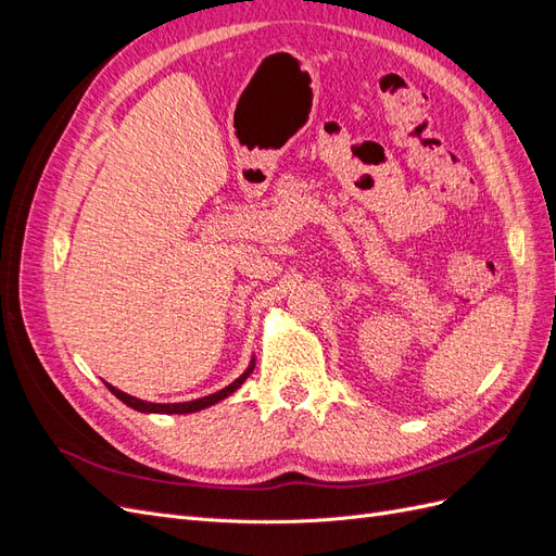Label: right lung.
<instances>
[{
	"label": "right lung",
	"instance_id": "1",
	"mask_svg": "<svg viewBox=\"0 0 556 556\" xmlns=\"http://www.w3.org/2000/svg\"><path fill=\"white\" fill-rule=\"evenodd\" d=\"M252 368H255V359H250V364H248V368L245 371L233 380L231 384H227L225 390H220V392H215V394H208V396H201V399H194V401H182V403H153V401H143V399H137V396H131V394H125V392H121V390H115L113 384H109V382H104L106 387H109V392L113 394V396H117L121 399L125 406H129V408H134V410H139V413H157V415H188V413H197V410H204V408H208V406H215L217 401H223V399H227V396H231L233 392L239 390V387L248 380V376L252 374Z\"/></svg>",
	"mask_w": 556,
	"mask_h": 556
}]
</instances>
